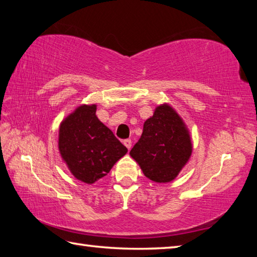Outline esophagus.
Here are the masks:
<instances>
[{
	"mask_svg": "<svg viewBox=\"0 0 257 257\" xmlns=\"http://www.w3.org/2000/svg\"><path fill=\"white\" fill-rule=\"evenodd\" d=\"M123 144H124V146L127 147L128 149L132 148V139H130V138H128V139H124V141H123Z\"/></svg>",
	"mask_w": 257,
	"mask_h": 257,
	"instance_id": "esophagus-1",
	"label": "esophagus"
}]
</instances>
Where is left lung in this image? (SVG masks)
I'll list each match as a JSON object with an SVG mask.
<instances>
[{
  "mask_svg": "<svg viewBox=\"0 0 257 257\" xmlns=\"http://www.w3.org/2000/svg\"><path fill=\"white\" fill-rule=\"evenodd\" d=\"M192 153L189 132L170 105L157 106L144 123L142 137L130 155L145 176L157 183L173 181Z\"/></svg>",
  "mask_w": 257,
  "mask_h": 257,
  "instance_id": "obj_1",
  "label": "left lung"
}]
</instances>
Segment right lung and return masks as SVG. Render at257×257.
Returning <instances> with one entry per match:
<instances>
[{
    "mask_svg": "<svg viewBox=\"0 0 257 257\" xmlns=\"http://www.w3.org/2000/svg\"><path fill=\"white\" fill-rule=\"evenodd\" d=\"M96 105H81L59 128L58 147L77 180L92 184L105 176L128 149L97 119Z\"/></svg>",
    "mask_w": 257,
    "mask_h": 257,
    "instance_id": "obj_1",
    "label": "right lung"
}]
</instances>
